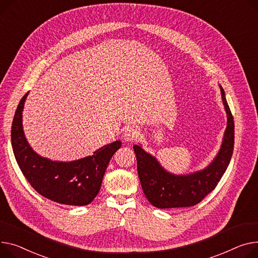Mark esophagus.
Wrapping results in <instances>:
<instances>
[{"label": "esophagus", "mask_w": 258, "mask_h": 258, "mask_svg": "<svg viewBox=\"0 0 258 258\" xmlns=\"http://www.w3.org/2000/svg\"><path fill=\"white\" fill-rule=\"evenodd\" d=\"M138 136H139L138 131L134 128V127H128V128L125 130L122 137H123V140L125 142H132V141H134V140L138 138Z\"/></svg>", "instance_id": "34e87169"}]
</instances>
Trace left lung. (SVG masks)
Returning <instances> with one entry per match:
<instances>
[{"label": "left lung", "instance_id": "obj_1", "mask_svg": "<svg viewBox=\"0 0 258 258\" xmlns=\"http://www.w3.org/2000/svg\"><path fill=\"white\" fill-rule=\"evenodd\" d=\"M219 87L227 115V126L217 156L208 167L188 174H173L141 145H134L143 192L153 207L158 209L193 207L214 190L225 173L233 152L234 121L224 89L221 85Z\"/></svg>", "mask_w": 258, "mask_h": 258}]
</instances>
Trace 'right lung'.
Here are the masks:
<instances>
[{
    "instance_id": "1",
    "label": "right lung",
    "mask_w": 258,
    "mask_h": 258,
    "mask_svg": "<svg viewBox=\"0 0 258 258\" xmlns=\"http://www.w3.org/2000/svg\"><path fill=\"white\" fill-rule=\"evenodd\" d=\"M28 94L17 106L11 127L12 149L23 174L40 195L51 201L77 207L91 203L99 192L109 162L121 147V142L107 144L92 156L72 162L51 161L39 156L28 143L23 128V110Z\"/></svg>"
}]
</instances>
